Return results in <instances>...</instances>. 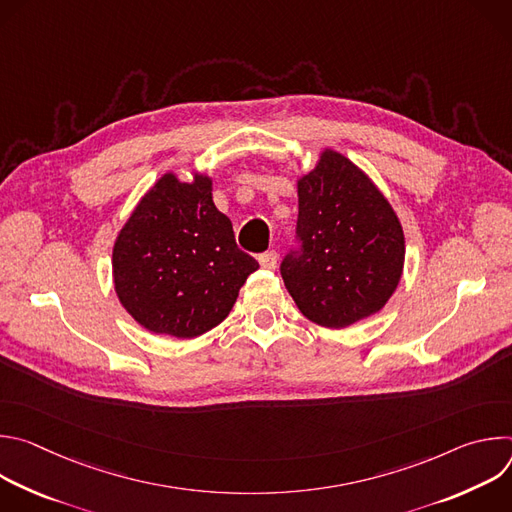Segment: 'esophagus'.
<instances>
[{
	"mask_svg": "<svg viewBox=\"0 0 512 512\" xmlns=\"http://www.w3.org/2000/svg\"><path fill=\"white\" fill-rule=\"evenodd\" d=\"M277 259L279 255L275 251H265L259 255V263L263 269H275L277 267Z\"/></svg>",
	"mask_w": 512,
	"mask_h": 512,
	"instance_id": "esophagus-1",
	"label": "esophagus"
}]
</instances>
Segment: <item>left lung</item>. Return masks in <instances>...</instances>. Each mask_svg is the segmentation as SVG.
Returning a JSON list of instances; mask_svg holds the SVG:
<instances>
[{
  "label": "left lung",
  "instance_id": "obj_1",
  "mask_svg": "<svg viewBox=\"0 0 512 512\" xmlns=\"http://www.w3.org/2000/svg\"><path fill=\"white\" fill-rule=\"evenodd\" d=\"M296 245L281 277L300 312L326 328H346L379 312L405 259L397 214L348 158L326 150L298 182Z\"/></svg>",
  "mask_w": 512,
  "mask_h": 512
}]
</instances>
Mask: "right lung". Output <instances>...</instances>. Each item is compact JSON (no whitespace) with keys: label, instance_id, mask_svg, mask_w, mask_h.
Listing matches in <instances>:
<instances>
[{"label":"right lung","instance_id":"add662e5","mask_svg":"<svg viewBox=\"0 0 512 512\" xmlns=\"http://www.w3.org/2000/svg\"><path fill=\"white\" fill-rule=\"evenodd\" d=\"M212 182L166 174L141 198L113 247L123 308L150 332L194 338L221 324L259 263L241 251Z\"/></svg>","mask_w":512,"mask_h":512}]
</instances>
